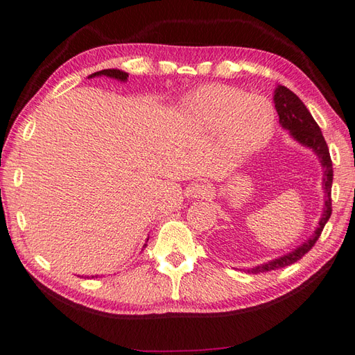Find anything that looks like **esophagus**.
Instances as JSON below:
<instances>
[{
    "instance_id": "1",
    "label": "esophagus",
    "mask_w": 355,
    "mask_h": 355,
    "mask_svg": "<svg viewBox=\"0 0 355 355\" xmlns=\"http://www.w3.org/2000/svg\"><path fill=\"white\" fill-rule=\"evenodd\" d=\"M187 193L191 198H195V200H196V198H204V196L209 195V187L202 184V183H195V184L189 187Z\"/></svg>"
}]
</instances>
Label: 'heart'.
<instances>
[{"label": "heart", "instance_id": "1", "mask_svg": "<svg viewBox=\"0 0 355 355\" xmlns=\"http://www.w3.org/2000/svg\"><path fill=\"white\" fill-rule=\"evenodd\" d=\"M186 110L198 127L218 130V150L230 160H246L274 135L277 114L266 98L241 89L205 85L187 96Z\"/></svg>", "mask_w": 355, "mask_h": 355}]
</instances>
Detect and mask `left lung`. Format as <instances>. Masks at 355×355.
<instances>
[{
  "label": "left lung",
  "mask_w": 355,
  "mask_h": 355,
  "mask_svg": "<svg viewBox=\"0 0 355 355\" xmlns=\"http://www.w3.org/2000/svg\"><path fill=\"white\" fill-rule=\"evenodd\" d=\"M274 103L275 109L279 116V125L291 133L292 139L300 145L309 148L315 153L316 157L319 159L320 166L324 169L322 174V189H324V209L322 215L319 218L318 225L315 232L304 241L301 245L296 246L292 251L283 254L282 257H277L274 260H269L263 265L254 266L246 272L248 274H260V272H268L279 268H286L292 265V263L298 261L304 254L309 252L313 245L316 243L320 233L328 222L329 216H331V186H333V163L331 157H329V151L325 139L322 136L316 121L313 119L311 113L298 96H296L291 89L286 86L278 85L274 90Z\"/></svg>",
  "instance_id": "1"
}]
</instances>
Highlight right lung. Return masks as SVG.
<instances>
[{
    "label": "right lung",
    "mask_w": 355,
    "mask_h": 355,
    "mask_svg": "<svg viewBox=\"0 0 355 355\" xmlns=\"http://www.w3.org/2000/svg\"><path fill=\"white\" fill-rule=\"evenodd\" d=\"M109 77V78H113V80H118V81H122V83H125L127 78H128V73L123 72L121 69H103V71H98L95 73H90V76L87 78H95V77ZM148 242V239H146ZM146 246V243L144 245V248Z\"/></svg>",
    "instance_id": "1"
}]
</instances>
